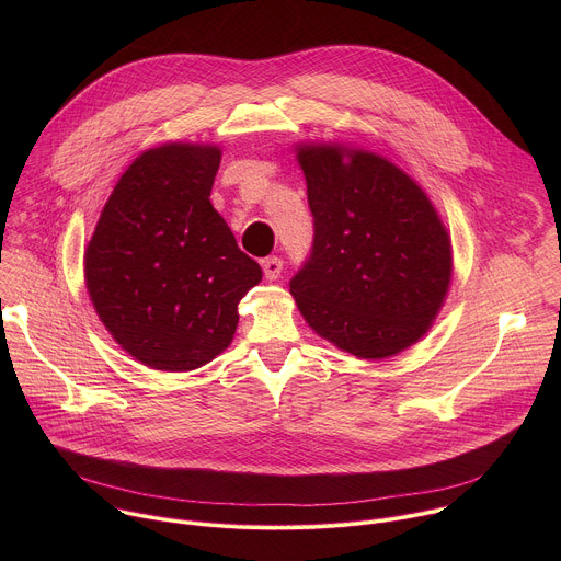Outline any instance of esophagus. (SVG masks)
<instances>
[{
	"instance_id": "obj_1",
	"label": "esophagus",
	"mask_w": 561,
	"mask_h": 561,
	"mask_svg": "<svg viewBox=\"0 0 561 561\" xmlns=\"http://www.w3.org/2000/svg\"><path fill=\"white\" fill-rule=\"evenodd\" d=\"M262 268H264L266 279H268V282H275V279L279 277L282 268H284V262H282L279 257H266V260L262 262Z\"/></svg>"
}]
</instances>
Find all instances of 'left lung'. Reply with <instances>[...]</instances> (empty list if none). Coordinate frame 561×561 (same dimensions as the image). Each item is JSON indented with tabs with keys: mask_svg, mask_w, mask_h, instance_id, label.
Returning <instances> with one entry per match:
<instances>
[{
	"mask_svg": "<svg viewBox=\"0 0 561 561\" xmlns=\"http://www.w3.org/2000/svg\"><path fill=\"white\" fill-rule=\"evenodd\" d=\"M314 224L290 279L306 324L359 359L422 340L453 277L450 234L428 195L386 157L344 144H297Z\"/></svg>",
	"mask_w": 561,
	"mask_h": 561,
	"instance_id": "left-lung-1",
	"label": "left lung"
}]
</instances>
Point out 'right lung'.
Here are the masks:
<instances>
[{
	"mask_svg": "<svg viewBox=\"0 0 561 561\" xmlns=\"http://www.w3.org/2000/svg\"><path fill=\"white\" fill-rule=\"evenodd\" d=\"M219 146L144 150L115 184L84 253L91 301L139 364L195 370L232 342L237 304L262 282L210 204Z\"/></svg>",
	"mask_w": 561,
	"mask_h": 561,
	"instance_id": "right-lung-1",
	"label": "right lung"
}]
</instances>
